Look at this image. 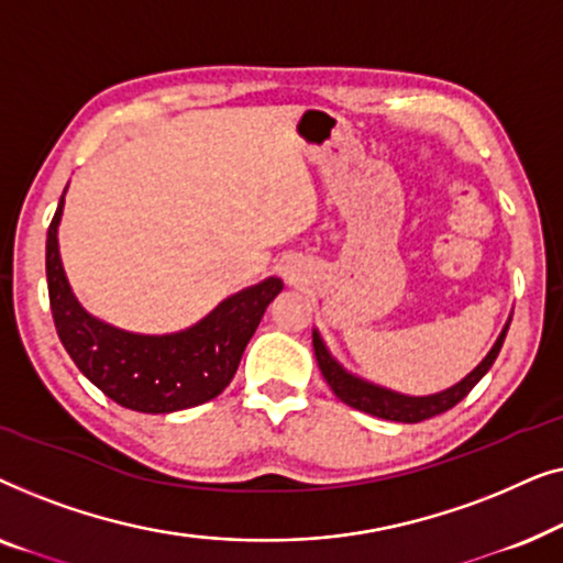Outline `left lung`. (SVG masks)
<instances>
[{
	"label": "left lung",
	"mask_w": 563,
	"mask_h": 563,
	"mask_svg": "<svg viewBox=\"0 0 563 563\" xmlns=\"http://www.w3.org/2000/svg\"><path fill=\"white\" fill-rule=\"evenodd\" d=\"M507 328H510V320H507V325L503 328V333H499L495 345H492V351L482 358V364L476 366L472 374H466L464 379H461L459 384H453V387L438 391V395H428V397L399 395V391L384 389V387H379V384H372V382L361 379V376H353L351 372H345V368L338 364L333 356H330L328 345L322 343L318 330H312V349H314V358H318L322 376H325L330 389L335 391V397L341 399V402L353 407V410L368 412V415H374V418H382V420L422 422L428 418H435V415H441L445 410H451L453 405H459L461 399H464L468 391L476 387V382H479L482 376L489 372L492 364H495L497 353L505 343Z\"/></svg>",
	"instance_id": "obj_1"
}]
</instances>
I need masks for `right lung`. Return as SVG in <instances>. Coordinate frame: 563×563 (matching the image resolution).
<instances>
[{
  "label": "right lung",
  "mask_w": 563,
  "mask_h": 563,
  "mask_svg": "<svg viewBox=\"0 0 563 563\" xmlns=\"http://www.w3.org/2000/svg\"><path fill=\"white\" fill-rule=\"evenodd\" d=\"M60 214L64 197L45 241V276L53 322L79 372L107 397L135 412H176L218 397L235 376L266 307L284 289L282 279L268 276L241 289L179 333H128L97 320L74 297L58 253Z\"/></svg>",
  "instance_id": "add662e5"
}]
</instances>
